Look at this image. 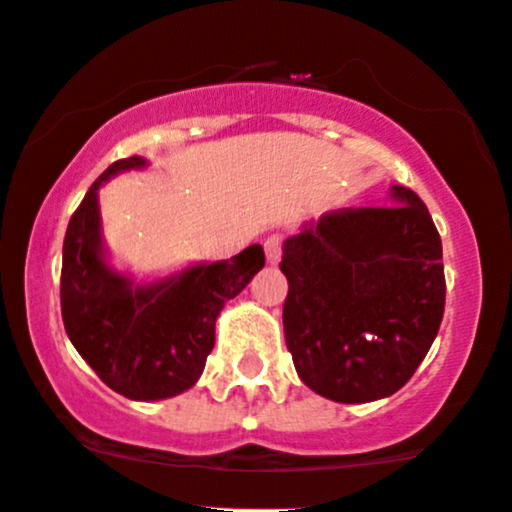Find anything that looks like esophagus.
Returning a JSON list of instances; mask_svg holds the SVG:
<instances>
[{"label": "esophagus", "mask_w": 512, "mask_h": 512, "mask_svg": "<svg viewBox=\"0 0 512 512\" xmlns=\"http://www.w3.org/2000/svg\"><path fill=\"white\" fill-rule=\"evenodd\" d=\"M265 255H267V262H270V265H277V262H280V257H282V240L277 235H272V237H267L265 240Z\"/></svg>", "instance_id": "obj_1"}]
</instances>
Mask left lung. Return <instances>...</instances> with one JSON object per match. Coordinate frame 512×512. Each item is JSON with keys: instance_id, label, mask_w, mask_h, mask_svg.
<instances>
[{"instance_id": "1", "label": "left lung", "mask_w": 512, "mask_h": 512, "mask_svg": "<svg viewBox=\"0 0 512 512\" xmlns=\"http://www.w3.org/2000/svg\"><path fill=\"white\" fill-rule=\"evenodd\" d=\"M391 200L324 213L282 245V322L294 369L339 404L396 394L441 327V237L414 190L391 185Z\"/></svg>"}]
</instances>
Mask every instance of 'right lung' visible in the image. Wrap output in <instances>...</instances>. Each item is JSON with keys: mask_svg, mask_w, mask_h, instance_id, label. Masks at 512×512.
<instances>
[{"mask_svg": "<svg viewBox=\"0 0 512 512\" xmlns=\"http://www.w3.org/2000/svg\"><path fill=\"white\" fill-rule=\"evenodd\" d=\"M131 156L108 165L71 215L61 262V317L76 352L116 394L158 401L195 386L215 347V322L265 267L250 245L220 262H200L163 280L136 285L108 265L98 188L123 170L146 168Z\"/></svg>", "mask_w": 512, "mask_h": 512, "instance_id": "add662e5", "label": "right lung"}]
</instances>
